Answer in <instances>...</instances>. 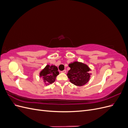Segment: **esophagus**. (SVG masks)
<instances>
[{"label":"esophagus","mask_w":128,"mask_h":128,"mask_svg":"<svg viewBox=\"0 0 128 128\" xmlns=\"http://www.w3.org/2000/svg\"><path fill=\"white\" fill-rule=\"evenodd\" d=\"M62 72H64V73H66V69H64V70L63 71H61Z\"/></svg>","instance_id":"esophagus-1"}]
</instances>
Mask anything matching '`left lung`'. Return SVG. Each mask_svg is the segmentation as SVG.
Returning <instances> with one entry per match:
<instances>
[{
  "mask_svg": "<svg viewBox=\"0 0 128 128\" xmlns=\"http://www.w3.org/2000/svg\"><path fill=\"white\" fill-rule=\"evenodd\" d=\"M69 67L70 69L67 76L70 82L77 86H83L88 82L90 77L88 73L90 69L86 64L75 61L69 64Z\"/></svg>",
  "mask_w": 128,
  "mask_h": 128,
  "instance_id": "1",
  "label": "left lung"
}]
</instances>
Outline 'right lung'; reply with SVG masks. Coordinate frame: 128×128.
<instances>
[{"mask_svg":"<svg viewBox=\"0 0 128 128\" xmlns=\"http://www.w3.org/2000/svg\"><path fill=\"white\" fill-rule=\"evenodd\" d=\"M58 69L55 66L47 65L40 72V77L43 80L45 84H50L54 82L56 77L59 74Z\"/></svg>","mask_w":128,"mask_h":128,"instance_id":"add662e5","label":"right lung"}]
</instances>
